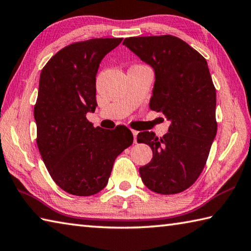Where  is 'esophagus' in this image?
Instances as JSON below:
<instances>
[{
    "instance_id": "obj_1",
    "label": "esophagus",
    "mask_w": 251,
    "mask_h": 251,
    "mask_svg": "<svg viewBox=\"0 0 251 251\" xmlns=\"http://www.w3.org/2000/svg\"><path fill=\"white\" fill-rule=\"evenodd\" d=\"M131 133L134 135V143H137V135H138V130L136 129H131Z\"/></svg>"
}]
</instances>
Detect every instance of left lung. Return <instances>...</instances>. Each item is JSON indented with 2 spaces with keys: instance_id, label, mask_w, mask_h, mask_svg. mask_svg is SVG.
<instances>
[{
  "instance_id": "obj_1",
  "label": "left lung",
  "mask_w": 251,
  "mask_h": 251,
  "mask_svg": "<svg viewBox=\"0 0 251 251\" xmlns=\"http://www.w3.org/2000/svg\"><path fill=\"white\" fill-rule=\"evenodd\" d=\"M123 45L154 69L150 110L171 122L162 137L152 131L137 135L138 143L150 146L153 153L139 168L141 180L159 194L183 192L202 173L217 131L216 90L207 62L172 35L129 37Z\"/></svg>"
}]
</instances>
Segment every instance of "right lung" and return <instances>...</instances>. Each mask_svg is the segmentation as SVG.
<instances>
[{
	"mask_svg": "<svg viewBox=\"0 0 251 251\" xmlns=\"http://www.w3.org/2000/svg\"><path fill=\"white\" fill-rule=\"evenodd\" d=\"M122 40L72 43L50 58L40 74L34 106L36 143L50 176L72 195L90 197L105 188L116 157L133 144L126 126L103 129L86 118L98 106L100 63Z\"/></svg>",
	"mask_w": 251,
	"mask_h": 251,
	"instance_id": "1",
	"label": "right lung"
}]
</instances>
